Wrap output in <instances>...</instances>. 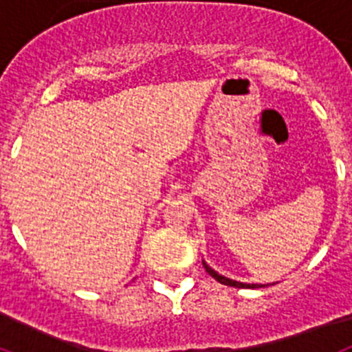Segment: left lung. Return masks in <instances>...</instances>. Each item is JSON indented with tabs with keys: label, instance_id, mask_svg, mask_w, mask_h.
Listing matches in <instances>:
<instances>
[{
	"label": "left lung",
	"instance_id": "8db88e82",
	"mask_svg": "<svg viewBox=\"0 0 352 352\" xmlns=\"http://www.w3.org/2000/svg\"><path fill=\"white\" fill-rule=\"evenodd\" d=\"M203 264H204V268H206V272L210 273L211 276H213L214 280H217V282H220V284H223V285H231V287H248V289L264 287V285H259V284H243V282H236V280H231V278H227V276H222V275H219V273L214 272V270H211L210 266H208L206 263H203Z\"/></svg>",
	"mask_w": 352,
	"mask_h": 352
}]
</instances>
